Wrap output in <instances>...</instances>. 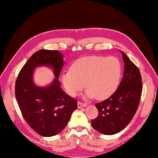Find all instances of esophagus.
Segmentation results:
<instances>
[{"label": "esophagus", "mask_w": 158, "mask_h": 158, "mask_svg": "<svg viewBox=\"0 0 158 158\" xmlns=\"http://www.w3.org/2000/svg\"><path fill=\"white\" fill-rule=\"evenodd\" d=\"M77 106H78L79 109H80V108H81V107L86 106V104L81 102H77Z\"/></svg>", "instance_id": "obj_1"}]
</instances>
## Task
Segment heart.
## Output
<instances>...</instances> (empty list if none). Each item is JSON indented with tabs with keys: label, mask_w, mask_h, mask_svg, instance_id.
<instances>
[{
	"label": "heart",
	"mask_w": 158,
	"mask_h": 158,
	"mask_svg": "<svg viewBox=\"0 0 158 158\" xmlns=\"http://www.w3.org/2000/svg\"><path fill=\"white\" fill-rule=\"evenodd\" d=\"M122 65L114 56H89L77 60L62 75L67 93L76 96L85 87L88 98L102 100L113 94L119 85Z\"/></svg>",
	"instance_id": "obj_1"
}]
</instances>
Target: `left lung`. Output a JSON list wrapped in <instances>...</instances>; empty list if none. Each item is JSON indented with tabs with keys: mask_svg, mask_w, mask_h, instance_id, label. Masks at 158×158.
Returning a JSON list of instances; mask_svg holds the SVG:
<instances>
[{
	"mask_svg": "<svg viewBox=\"0 0 158 158\" xmlns=\"http://www.w3.org/2000/svg\"><path fill=\"white\" fill-rule=\"evenodd\" d=\"M124 72L122 81L112 96L97 103L98 115L92 121V126L98 132L113 135L127 126L138 109L143 84L140 70L122 52Z\"/></svg>",
	"mask_w": 158,
	"mask_h": 158,
	"instance_id": "1",
	"label": "left lung"
}]
</instances>
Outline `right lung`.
<instances>
[{
  "mask_svg": "<svg viewBox=\"0 0 158 158\" xmlns=\"http://www.w3.org/2000/svg\"><path fill=\"white\" fill-rule=\"evenodd\" d=\"M64 64L60 52L40 49L26 62L16 79L15 97L23 118L43 136L59 134L77 108V100L60 88L58 78ZM43 65L52 67L55 79L48 86L39 87L34 84L33 73L36 67Z\"/></svg>",
  "mask_w": 158,
  "mask_h": 158,
  "instance_id": "obj_1",
  "label": "right lung"
}]
</instances>
